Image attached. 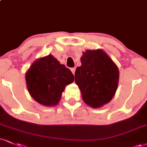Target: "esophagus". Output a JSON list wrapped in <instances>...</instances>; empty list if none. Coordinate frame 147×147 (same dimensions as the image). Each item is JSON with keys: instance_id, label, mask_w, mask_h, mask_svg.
<instances>
[{"instance_id": "1", "label": "esophagus", "mask_w": 147, "mask_h": 147, "mask_svg": "<svg viewBox=\"0 0 147 147\" xmlns=\"http://www.w3.org/2000/svg\"><path fill=\"white\" fill-rule=\"evenodd\" d=\"M70 70H71V72H72V74H73V75H75V68H72L71 69H70Z\"/></svg>"}]
</instances>
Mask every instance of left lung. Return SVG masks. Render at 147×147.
I'll list each match as a JSON object with an SVG mask.
<instances>
[{"label": "left lung", "mask_w": 147, "mask_h": 147, "mask_svg": "<svg viewBox=\"0 0 147 147\" xmlns=\"http://www.w3.org/2000/svg\"><path fill=\"white\" fill-rule=\"evenodd\" d=\"M76 68L75 80L83 100L92 108H99L111 101L117 90L119 70L102 49L87 50Z\"/></svg>", "instance_id": "obj_1"}]
</instances>
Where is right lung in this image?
Here are the masks:
<instances>
[{"mask_svg": "<svg viewBox=\"0 0 147 147\" xmlns=\"http://www.w3.org/2000/svg\"><path fill=\"white\" fill-rule=\"evenodd\" d=\"M27 90L40 105L53 107L59 103L67 85L74 75L63 64L49 54L35 60L25 74Z\"/></svg>", "mask_w": 147, "mask_h": 147, "instance_id": "add662e5", "label": "right lung"}]
</instances>
